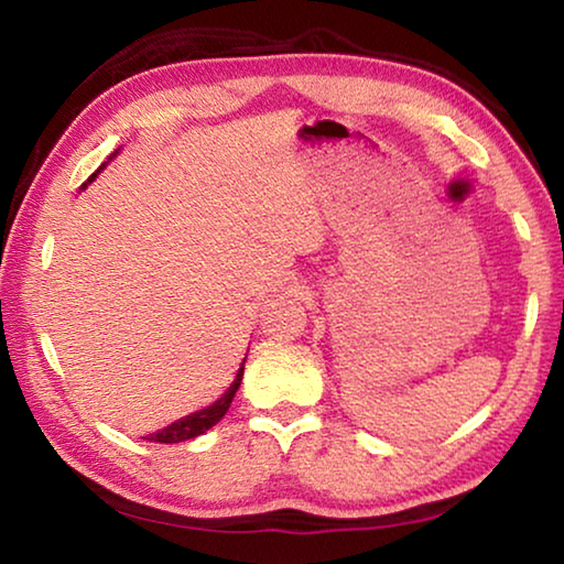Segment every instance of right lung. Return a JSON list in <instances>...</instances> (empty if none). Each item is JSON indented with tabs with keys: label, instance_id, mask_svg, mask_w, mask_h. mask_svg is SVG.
I'll return each mask as SVG.
<instances>
[{
	"label": "right lung",
	"instance_id": "obj_1",
	"mask_svg": "<svg viewBox=\"0 0 564 564\" xmlns=\"http://www.w3.org/2000/svg\"><path fill=\"white\" fill-rule=\"evenodd\" d=\"M117 154H119V149L113 151V154L109 156V161L117 156ZM104 166H107V164H101L97 169V174H91L87 178V184H84L82 188H87L91 181L101 174ZM243 362H246V358H243ZM243 362H241V368H238L234 383L228 386V390H226L221 398L214 400L212 405H206L202 410H194V413L178 417L176 423L161 427V431H156V433H149L147 441H151V443H184V441H191V437H198V435H204L206 431H212V427L218 423V420L226 415V410L231 408V400H234L236 390H238V386H241V380H243Z\"/></svg>",
	"mask_w": 564,
	"mask_h": 564
}]
</instances>
